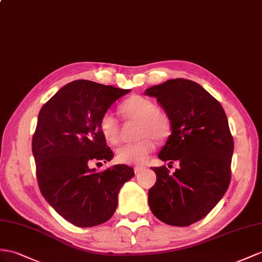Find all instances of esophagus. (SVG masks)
I'll return each mask as SVG.
<instances>
[{"instance_id":"34e87169","label":"esophagus","mask_w":262,"mask_h":262,"mask_svg":"<svg viewBox=\"0 0 262 262\" xmlns=\"http://www.w3.org/2000/svg\"><path fill=\"white\" fill-rule=\"evenodd\" d=\"M143 170H145V167H142V166H136L135 168H134V171H135V173H140Z\"/></svg>"}]
</instances>
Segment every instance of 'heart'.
Here are the masks:
<instances>
[{"instance_id":"1","label":"heart","mask_w":262,"mask_h":262,"mask_svg":"<svg viewBox=\"0 0 262 262\" xmlns=\"http://www.w3.org/2000/svg\"><path fill=\"white\" fill-rule=\"evenodd\" d=\"M120 113L128 120L138 122V142L120 146L116 159L120 164L140 165L148 159L155 149V142H163L171 134V119L166 112L157 108L154 100L140 95H133L120 106ZM99 132L107 143L115 145L120 138V125L114 114L107 112L100 117Z\"/></svg>"}]
</instances>
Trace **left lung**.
Returning a JSON list of instances; mask_svg holds the SVG:
<instances>
[{"instance_id": "8db88e82", "label": "left lung", "mask_w": 262, "mask_h": 262, "mask_svg": "<svg viewBox=\"0 0 262 262\" xmlns=\"http://www.w3.org/2000/svg\"><path fill=\"white\" fill-rule=\"evenodd\" d=\"M145 94L157 98L171 119L158 158L179 163L172 175L166 166L151 168L157 179L148 191L150 210L167 225L189 226L212 210L230 184L233 138L226 113L189 79H168Z\"/></svg>"}]
</instances>
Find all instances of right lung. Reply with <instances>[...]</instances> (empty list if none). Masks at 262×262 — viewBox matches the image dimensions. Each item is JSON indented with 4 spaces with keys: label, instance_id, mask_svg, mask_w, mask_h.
<instances>
[{
    "label": "right lung",
    "instance_id": "obj_1",
    "mask_svg": "<svg viewBox=\"0 0 262 262\" xmlns=\"http://www.w3.org/2000/svg\"><path fill=\"white\" fill-rule=\"evenodd\" d=\"M127 93L78 79L63 86L39 111L32 139L39 190L58 214L77 227L111 219L119 189L135 175L127 165L99 172L90 167L114 157L99 132V120Z\"/></svg>",
    "mask_w": 262,
    "mask_h": 262
}]
</instances>
